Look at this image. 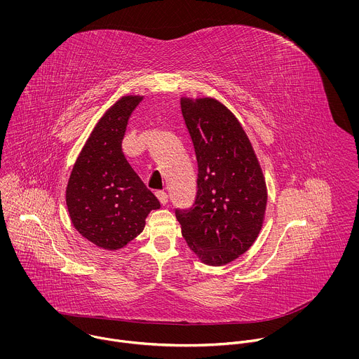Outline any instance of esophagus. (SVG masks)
I'll list each match as a JSON object with an SVG mask.
<instances>
[{
  "label": "esophagus",
  "mask_w": 359,
  "mask_h": 359,
  "mask_svg": "<svg viewBox=\"0 0 359 359\" xmlns=\"http://www.w3.org/2000/svg\"><path fill=\"white\" fill-rule=\"evenodd\" d=\"M156 198L158 199V202L163 205L168 202V195L165 192H156Z\"/></svg>",
  "instance_id": "obj_1"
}]
</instances>
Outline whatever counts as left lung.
Wrapping results in <instances>:
<instances>
[{
  "mask_svg": "<svg viewBox=\"0 0 359 359\" xmlns=\"http://www.w3.org/2000/svg\"><path fill=\"white\" fill-rule=\"evenodd\" d=\"M198 160L191 208H175L182 236L210 265L249 250L262 225L266 188L252 144L236 117L215 100H182Z\"/></svg>",
  "mask_w": 359,
  "mask_h": 359,
  "instance_id": "1",
  "label": "left lung"
}]
</instances>
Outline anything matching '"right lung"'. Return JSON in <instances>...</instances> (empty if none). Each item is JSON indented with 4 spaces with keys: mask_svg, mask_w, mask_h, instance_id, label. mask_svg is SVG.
I'll return each mask as SVG.
<instances>
[{
    "mask_svg": "<svg viewBox=\"0 0 359 359\" xmlns=\"http://www.w3.org/2000/svg\"><path fill=\"white\" fill-rule=\"evenodd\" d=\"M140 97H124L100 120L79 156L66 189L74 228L90 242L117 250L137 238L160 207L121 152L128 118Z\"/></svg>",
    "mask_w": 359,
    "mask_h": 359,
    "instance_id": "1",
    "label": "right lung"
}]
</instances>
